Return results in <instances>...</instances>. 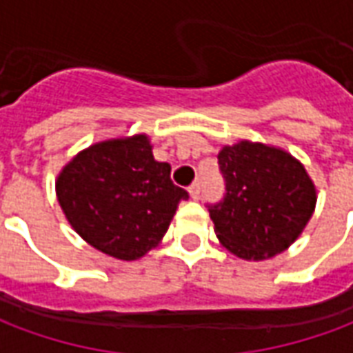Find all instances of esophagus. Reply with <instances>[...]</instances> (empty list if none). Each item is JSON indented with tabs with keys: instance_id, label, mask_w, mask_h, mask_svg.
Masks as SVG:
<instances>
[{
	"instance_id": "1",
	"label": "esophagus",
	"mask_w": 353,
	"mask_h": 353,
	"mask_svg": "<svg viewBox=\"0 0 353 353\" xmlns=\"http://www.w3.org/2000/svg\"><path fill=\"white\" fill-rule=\"evenodd\" d=\"M189 194H191L192 200H199L200 199V183H192L189 187Z\"/></svg>"
}]
</instances>
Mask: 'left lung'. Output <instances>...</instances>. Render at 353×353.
<instances>
[{"instance_id": "left-lung-1", "label": "left lung", "mask_w": 353, "mask_h": 353, "mask_svg": "<svg viewBox=\"0 0 353 353\" xmlns=\"http://www.w3.org/2000/svg\"><path fill=\"white\" fill-rule=\"evenodd\" d=\"M225 196L208 204L215 234L245 261L278 255L295 242L316 208V187L301 162L265 143L240 141L217 154Z\"/></svg>"}]
</instances>
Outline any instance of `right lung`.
Segmentation results:
<instances>
[{
    "mask_svg": "<svg viewBox=\"0 0 353 353\" xmlns=\"http://www.w3.org/2000/svg\"><path fill=\"white\" fill-rule=\"evenodd\" d=\"M153 159L145 134L94 143L57 179V196L73 230L115 259L136 261L159 244L189 192Z\"/></svg>",
    "mask_w": 353,
    "mask_h": 353,
    "instance_id": "1",
    "label": "right lung"
}]
</instances>
